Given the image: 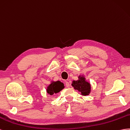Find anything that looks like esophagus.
<instances>
[{"instance_id": "34e87169", "label": "esophagus", "mask_w": 130, "mask_h": 130, "mask_svg": "<svg viewBox=\"0 0 130 130\" xmlns=\"http://www.w3.org/2000/svg\"><path fill=\"white\" fill-rule=\"evenodd\" d=\"M65 85H66V87L67 88H69L70 87V83H69V82H68V81H66L65 82Z\"/></svg>"}]
</instances>
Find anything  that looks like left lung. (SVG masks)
<instances>
[{
    "label": "left lung",
    "instance_id": "obj_1",
    "mask_svg": "<svg viewBox=\"0 0 130 130\" xmlns=\"http://www.w3.org/2000/svg\"><path fill=\"white\" fill-rule=\"evenodd\" d=\"M78 79L72 82V86L75 90L80 92V94L83 96H87L91 92V84L86 80V77L83 75H79Z\"/></svg>",
    "mask_w": 130,
    "mask_h": 130
}]
</instances>
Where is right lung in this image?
<instances>
[{
	"instance_id": "right-lung-1",
	"label": "right lung",
	"mask_w": 130,
	"mask_h": 130,
	"mask_svg": "<svg viewBox=\"0 0 130 130\" xmlns=\"http://www.w3.org/2000/svg\"><path fill=\"white\" fill-rule=\"evenodd\" d=\"M65 88L64 84L60 80H51V83L46 88L47 93L50 95L57 94Z\"/></svg>"
}]
</instances>
